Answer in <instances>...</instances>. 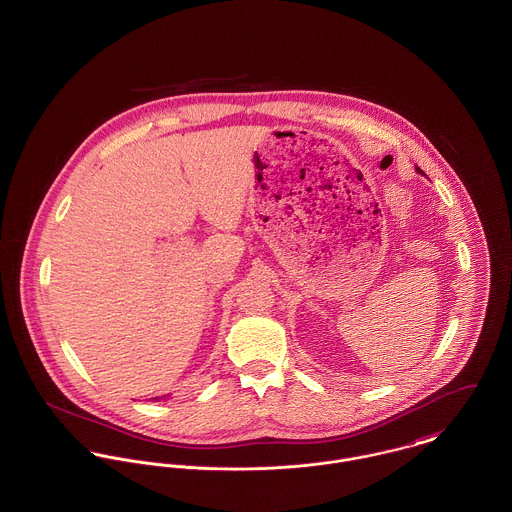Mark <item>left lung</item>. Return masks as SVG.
Masks as SVG:
<instances>
[{
	"label": "left lung",
	"instance_id": "left-lung-1",
	"mask_svg": "<svg viewBox=\"0 0 512 512\" xmlns=\"http://www.w3.org/2000/svg\"><path fill=\"white\" fill-rule=\"evenodd\" d=\"M417 170H419V168H417ZM420 174H422V170H419Z\"/></svg>",
	"mask_w": 512,
	"mask_h": 512
}]
</instances>
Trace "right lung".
I'll return each instance as SVG.
<instances>
[{"instance_id": "1", "label": "right lung", "mask_w": 512, "mask_h": 512, "mask_svg": "<svg viewBox=\"0 0 512 512\" xmlns=\"http://www.w3.org/2000/svg\"><path fill=\"white\" fill-rule=\"evenodd\" d=\"M160 399H162V397H154V401H160Z\"/></svg>"}]
</instances>
